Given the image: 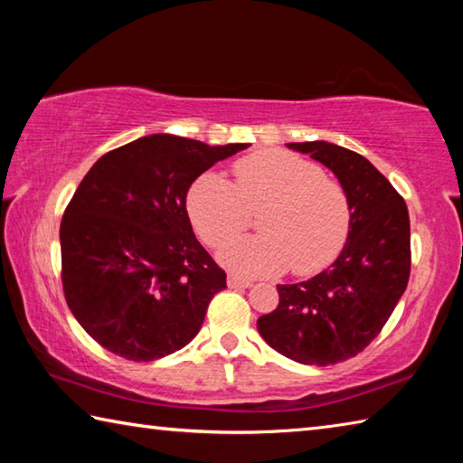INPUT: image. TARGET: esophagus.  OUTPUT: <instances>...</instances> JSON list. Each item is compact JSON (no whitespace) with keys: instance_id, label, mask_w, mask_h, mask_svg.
Listing matches in <instances>:
<instances>
[{"instance_id":"esophagus-1","label":"esophagus","mask_w":463,"mask_h":463,"mask_svg":"<svg viewBox=\"0 0 463 463\" xmlns=\"http://www.w3.org/2000/svg\"><path fill=\"white\" fill-rule=\"evenodd\" d=\"M226 281H229L231 288H250V286H253V281L242 278V276H237V273H231L229 279H226Z\"/></svg>"}]
</instances>
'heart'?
<instances>
[{"label": "heart", "mask_w": 463, "mask_h": 463, "mask_svg": "<svg viewBox=\"0 0 463 463\" xmlns=\"http://www.w3.org/2000/svg\"><path fill=\"white\" fill-rule=\"evenodd\" d=\"M234 185L203 174L187 192V214L200 239L221 247L262 210L264 232L226 243L222 265L242 273H276L292 265L308 276L331 265L347 242L351 202L318 163L288 151H257L234 163Z\"/></svg>", "instance_id": "1"}]
</instances>
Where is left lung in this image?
Instances as JSON below:
<instances>
[{"label":"left lung","mask_w":463,"mask_h":463,"mask_svg":"<svg viewBox=\"0 0 463 463\" xmlns=\"http://www.w3.org/2000/svg\"><path fill=\"white\" fill-rule=\"evenodd\" d=\"M326 165L347 190L351 231L336 261L300 284L278 286V308L257 320L265 343L304 365H333L364 351L388 323L411 276L404 198L359 153L289 143Z\"/></svg>","instance_id":"obj_1"}]
</instances>
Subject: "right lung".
<instances>
[{
	"label": "right lung",
	"instance_id": "right-lung-1",
	"mask_svg": "<svg viewBox=\"0 0 463 463\" xmlns=\"http://www.w3.org/2000/svg\"><path fill=\"white\" fill-rule=\"evenodd\" d=\"M247 146L151 135L106 153L81 179L61 221V279L101 347L153 362L198 335L226 273L195 239L185 195Z\"/></svg>",
	"mask_w": 463,
	"mask_h": 463
}]
</instances>
